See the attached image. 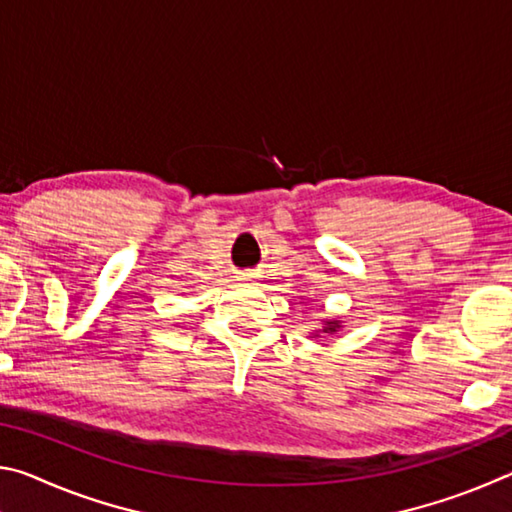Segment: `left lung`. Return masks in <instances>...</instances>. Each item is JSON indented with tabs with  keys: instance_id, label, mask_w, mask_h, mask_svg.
<instances>
[{
	"instance_id": "obj_1",
	"label": "left lung",
	"mask_w": 512,
	"mask_h": 512,
	"mask_svg": "<svg viewBox=\"0 0 512 512\" xmlns=\"http://www.w3.org/2000/svg\"><path fill=\"white\" fill-rule=\"evenodd\" d=\"M336 327H339V323H336V320H334V323H327L325 332H336Z\"/></svg>"
}]
</instances>
